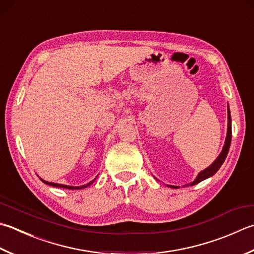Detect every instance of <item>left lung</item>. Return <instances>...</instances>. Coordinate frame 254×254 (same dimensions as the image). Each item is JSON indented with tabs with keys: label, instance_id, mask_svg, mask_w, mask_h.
Instances as JSON below:
<instances>
[{
	"label": "left lung",
	"instance_id": "8db88e82",
	"mask_svg": "<svg viewBox=\"0 0 254 254\" xmlns=\"http://www.w3.org/2000/svg\"><path fill=\"white\" fill-rule=\"evenodd\" d=\"M231 135H232V132H231V116H230V109L229 106H228V128H227V137H226V142H225V145H223V148L221 153L219 154V156L216 158V161L213 162L209 167H207L206 170L201 171L199 174H198V176L196 177V180L193 181L190 184H187L185 185L187 186H192V185H196V184L200 183L202 181H205L206 178L208 177H211L212 175H215V174L218 172V170L221 167V165L225 162L226 157H227V154L229 152V147H230V143H231ZM168 187H173V188H177L178 186H171V185H167Z\"/></svg>",
	"mask_w": 254,
	"mask_h": 254
}]
</instances>
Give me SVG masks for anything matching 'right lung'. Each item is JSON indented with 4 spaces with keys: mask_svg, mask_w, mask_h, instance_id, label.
I'll use <instances>...</instances> for the list:
<instances>
[{
    "mask_svg": "<svg viewBox=\"0 0 254 254\" xmlns=\"http://www.w3.org/2000/svg\"><path fill=\"white\" fill-rule=\"evenodd\" d=\"M42 180V178H41ZM45 184H46V185H49V186H53V187H59V188H67V190H81V188H86V187H88V186H90L91 184L94 182V180L92 181V182H90V183H88V184H86V185H82V186H77V187H73V186H67V185H62V184H57V183H51V182H46V181H44V180H42Z\"/></svg>",
    "mask_w": 254,
    "mask_h": 254,
    "instance_id": "add662e5",
    "label": "right lung"
}]
</instances>
